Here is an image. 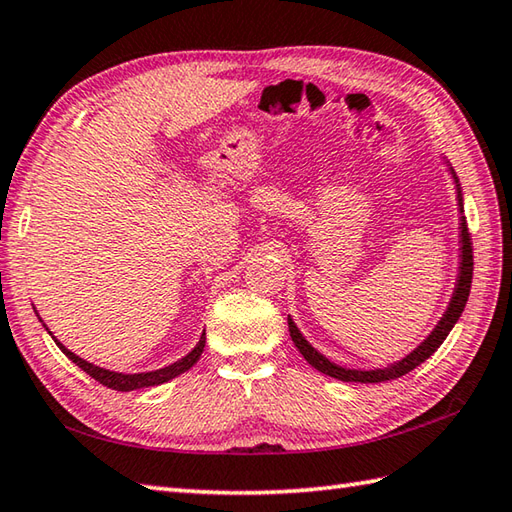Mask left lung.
Wrapping results in <instances>:
<instances>
[{
    "mask_svg": "<svg viewBox=\"0 0 512 512\" xmlns=\"http://www.w3.org/2000/svg\"><path fill=\"white\" fill-rule=\"evenodd\" d=\"M452 171V169H450ZM452 178L457 182V200H459V211H464V198H461V187H459V180L455 176V171H452ZM461 265H459V276H457V285H455V294L450 298V305L446 314L441 316L439 325L435 330L430 332V336L426 341H423L417 350H412L406 359H401L399 363H392L388 368H379V370H350V368H341V365L332 363L330 359H325V356L314 350V347L305 341V336L298 330L296 323L292 318H287L289 323V336H292L294 345L298 347V352L305 356V361L316 368L318 372H323L327 376H332V379H339V381H350V383H381V381H392V379H399V376L408 374L410 370L417 368L426 359H430L432 354L437 352V347L446 341V336L450 334L452 327L459 321L461 312H464L466 301H468V294H470V283H472V240L468 234V225H466V216H461Z\"/></svg>",
    "mask_w": 512,
    "mask_h": 512,
    "instance_id": "obj_1",
    "label": "left lung"
}]
</instances>
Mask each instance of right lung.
<instances>
[{
  "label": "right lung",
  "mask_w": 512,
  "mask_h": 512,
  "mask_svg": "<svg viewBox=\"0 0 512 512\" xmlns=\"http://www.w3.org/2000/svg\"><path fill=\"white\" fill-rule=\"evenodd\" d=\"M55 343H57V347H60V350H62L66 356H69V359L77 365V368H82L86 374L93 376V379L98 381V383L106 385V388H111V390H118V392H131V390L151 388V385L167 383V381H171V379H176L178 374L187 372V370L191 368V365H194V363L200 359L202 350H205V332H202L198 345L185 356V359L171 363V365H167V368H162V370L138 372V374H122V372L104 370V368H100V365H93V363H89V361L80 359V356L73 354L71 350H66V347H64L60 341H55Z\"/></svg>",
  "instance_id": "obj_1"
}]
</instances>
